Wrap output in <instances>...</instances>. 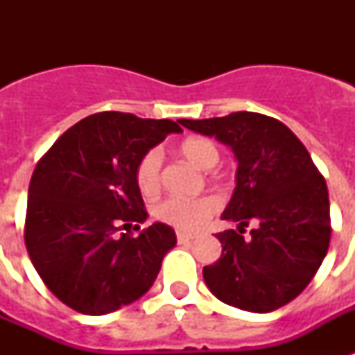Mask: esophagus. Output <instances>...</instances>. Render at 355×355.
Listing matches in <instances>:
<instances>
[{
  "mask_svg": "<svg viewBox=\"0 0 355 355\" xmlns=\"http://www.w3.org/2000/svg\"><path fill=\"white\" fill-rule=\"evenodd\" d=\"M193 234H186V232H177V239H178V243H188V241H191V239H193Z\"/></svg>",
  "mask_w": 355,
  "mask_h": 355,
  "instance_id": "1",
  "label": "esophagus"
}]
</instances>
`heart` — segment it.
Here are the masks:
<instances>
[{"mask_svg":"<svg viewBox=\"0 0 355 355\" xmlns=\"http://www.w3.org/2000/svg\"><path fill=\"white\" fill-rule=\"evenodd\" d=\"M177 150L178 155L205 171L216 167L219 162L217 145L211 139L200 138V136L182 139L178 144ZM160 155L156 150H149L139 158L136 171H134V178H136V186L144 195L156 193V189L160 188ZM216 208L217 202L211 197H202V199L169 197L155 206V216L178 230L191 232V230H197L216 211Z\"/></svg>","mask_w":355,"mask_h":355,"instance_id":"b5f03b06","label":"heart"}]
</instances>
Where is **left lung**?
<instances>
[{
	"mask_svg": "<svg viewBox=\"0 0 355 355\" xmlns=\"http://www.w3.org/2000/svg\"><path fill=\"white\" fill-rule=\"evenodd\" d=\"M228 145L237 160L236 188L223 219L237 230L217 234L221 258L202 269L208 289L234 308L269 313L306 289L330 247L328 188L302 141L263 114L178 119ZM252 222L251 237L241 236Z\"/></svg>",
	"mask_w": 355,
	"mask_h": 355,
	"instance_id": "obj_1",
	"label": "left lung"
}]
</instances>
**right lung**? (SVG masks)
<instances>
[{
	"label": "right lung",
	"instance_id": "add662e5",
	"mask_svg": "<svg viewBox=\"0 0 355 355\" xmlns=\"http://www.w3.org/2000/svg\"><path fill=\"white\" fill-rule=\"evenodd\" d=\"M171 132H182L171 119L99 112L68 128L38 162L25 245L47 289L75 311L112 313L141 298L177 245L164 223L138 237L116 234L147 219L134 171Z\"/></svg>",
	"mask_w": 355,
	"mask_h": 355
}]
</instances>
